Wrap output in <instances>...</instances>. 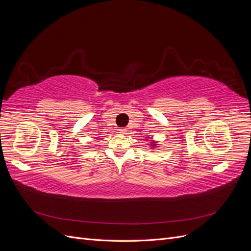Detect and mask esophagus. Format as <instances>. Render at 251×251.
I'll return each mask as SVG.
<instances>
[{
	"mask_svg": "<svg viewBox=\"0 0 251 251\" xmlns=\"http://www.w3.org/2000/svg\"><path fill=\"white\" fill-rule=\"evenodd\" d=\"M119 133H120V134H123V135H125V134H126V128H120V130H119Z\"/></svg>",
	"mask_w": 251,
	"mask_h": 251,
	"instance_id": "obj_1",
	"label": "esophagus"
}]
</instances>
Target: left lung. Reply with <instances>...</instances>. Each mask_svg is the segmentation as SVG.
I'll return each mask as SVG.
<instances>
[{
    "label": "left lung",
    "instance_id": "8db88e82",
    "mask_svg": "<svg viewBox=\"0 0 251 251\" xmlns=\"http://www.w3.org/2000/svg\"><path fill=\"white\" fill-rule=\"evenodd\" d=\"M151 146H153V147H155V146H157V144H155V142H153V141H151Z\"/></svg>",
    "mask_w": 251,
    "mask_h": 251
}]
</instances>
